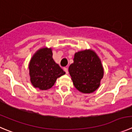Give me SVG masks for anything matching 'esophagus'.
<instances>
[{"label": "esophagus", "mask_w": 132, "mask_h": 132, "mask_svg": "<svg viewBox=\"0 0 132 132\" xmlns=\"http://www.w3.org/2000/svg\"><path fill=\"white\" fill-rule=\"evenodd\" d=\"M64 72H66V74H68V70L67 68H64Z\"/></svg>", "instance_id": "esophagus-1"}]
</instances>
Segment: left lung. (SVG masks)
Wrapping results in <instances>:
<instances>
[{
    "label": "left lung",
    "mask_w": 132,
    "mask_h": 132,
    "mask_svg": "<svg viewBox=\"0 0 132 132\" xmlns=\"http://www.w3.org/2000/svg\"><path fill=\"white\" fill-rule=\"evenodd\" d=\"M68 70L75 87L83 93L95 91L103 76L100 60L91 50L76 53Z\"/></svg>",
    "instance_id": "obj_1"
}]
</instances>
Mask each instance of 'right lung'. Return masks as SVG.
Listing matches in <instances>:
<instances>
[{
    "instance_id": "right-lung-1",
    "label": "right lung",
    "mask_w": 132,
    "mask_h": 132,
    "mask_svg": "<svg viewBox=\"0 0 132 132\" xmlns=\"http://www.w3.org/2000/svg\"><path fill=\"white\" fill-rule=\"evenodd\" d=\"M30 81L36 88L47 90L54 85L58 77L65 74L53 59L51 49L43 48L34 54L29 63Z\"/></svg>"
}]
</instances>
